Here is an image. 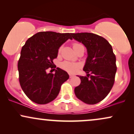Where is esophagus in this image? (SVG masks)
Wrapping results in <instances>:
<instances>
[{"mask_svg": "<svg viewBox=\"0 0 134 134\" xmlns=\"http://www.w3.org/2000/svg\"><path fill=\"white\" fill-rule=\"evenodd\" d=\"M74 76V75H72V74H69V77H70V78L73 77Z\"/></svg>", "mask_w": 134, "mask_h": 134, "instance_id": "1", "label": "esophagus"}]
</instances>
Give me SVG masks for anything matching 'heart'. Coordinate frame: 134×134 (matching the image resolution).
I'll return each mask as SVG.
<instances>
[{
  "mask_svg": "<svg viewBox=\"0 0 134 134\" xmlns=\"http://www.w3.org/2000/svg\"><path fill=\"white\" fill-rule=\"evenodd\" d=\"M81 45V44L77 43H74L73 44V48L75 50V48H76L77 47H79V46ZM62 49V47L61 46L58 49V53H60L61 50ZM61 68L64 70H65V71L69 72V73L71 74H74L76 73L79 70V69L81 67V65L79 63H74V62H69V61H64L61 64Z\"/></svg>",
  "mask_w": 134,
  "mask_h": 134,
  "instance_id": "heart-1",
  "label": "heart"
}]
</instances>
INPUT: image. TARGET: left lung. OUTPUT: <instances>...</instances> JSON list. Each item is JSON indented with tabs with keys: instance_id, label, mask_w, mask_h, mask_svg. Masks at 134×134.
<instances>
[{
	"instance_id": "obj_1",
	"label": "left lung",
	"mask_w": 134,
	"mask_h": 134,
	"mask_svg": "<svg viewBox=\"0 0 134 134\" xmlns=\"http://www.w3.org/2000/svg\"><path fill=\"white\" fill-rule=\"evenodd\" d=\"M72 38L86 47L87 57L83 70L86 76H78L81 84L75 87L78 99L89 104L107 97L115 82L116 57L111 45L102 36L91 33H72Z\"/></svg>"
}]
</instances>
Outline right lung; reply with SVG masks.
Here are the masks:
<instances>
[{
	"instance_id": "obj_1",
	"label": "right lung",
	"mask_w": 134,
	"mask_h": 134,
	"mask_svg": "<svg viewBox=\"0 0 134 134\" xmlns=\"http://www.w3.org/2000/svg\"><path fill=\"white\" fill-rule=\"evenodd\" d=\"M71 34L39 32L22 47L18 64L19 81L24 93L33 102L44 104L54 100L62 84L69 78L67 72L58 67L55 74H48L47 70L56 67L53 59L57 57L60 46L72 40Z\"/></svg>"
}]
</instances>
